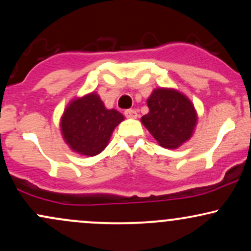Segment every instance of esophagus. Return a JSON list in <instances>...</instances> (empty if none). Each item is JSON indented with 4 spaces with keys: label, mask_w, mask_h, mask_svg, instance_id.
Wrapping results in <instances>:
<instances>
[{
    "label": "esophagus",
    "mask_w": 251,
    "mask_h": 251,
    "mask_svg": "<svg viewBox=\"0 0 251 251\" xmlns=\"http://www.w3.org/2000/svg\"><path fill=\"white\" fill-rule=\"evenodd\" d=\"M124 114H125L126 118H131V119H135V118L138 117L137 111H135V109H132V108L126 109V111L124 112Z\"/></svg>",
    "instance_id": "34e87169"
}]
</instances>
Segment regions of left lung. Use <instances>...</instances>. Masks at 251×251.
I'll use <instances>...</instances> for the list:
<instances>
[{
    "instance_id": "left-lung-1",
    "label": "left lung",
    "mask_w": 251,
    "mask_h": 251,
    "mask_svg": "<svg viewBox=\"0 0 251 251\" xmlns=\"http://www.w3.org/2000/svg\"><path fill=\"white\" fill-rule=\"evenodd\" d=\"M142 123L163 148L176 149L191 137L197 116L191 101L174 89H155Z\"/></svg>"
}]
</instances>
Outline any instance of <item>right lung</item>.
<instances>
[{
    "label": "right lung",
    "instance_id": "add662e5",
    "mask_svg": "<svg viewBox=\"0 0 251 251\" xmlns=\"http://www.w3.org/2000/svg\"><path fill=\"white\" fill-rule=\"evenodd\" d=\"M124 120L116 109H107L97 94L76 99L66 108L61 119L63 138L72 150L96 155L108 144L112 132Z\"/></svg>",
    "mask_w": 251,
    "mask_h": 251
}]
</instances>
